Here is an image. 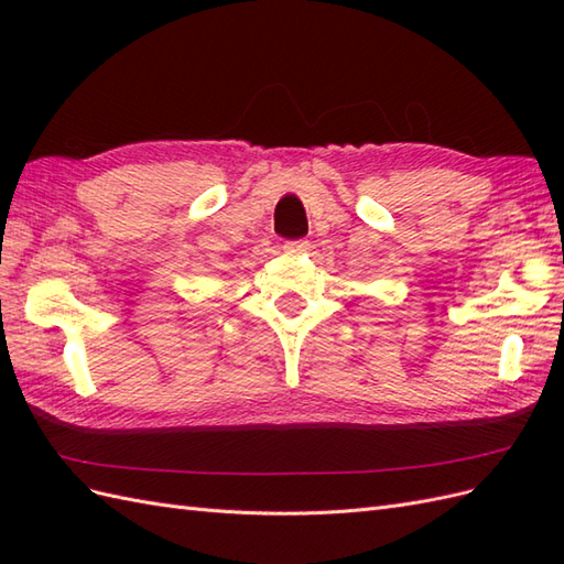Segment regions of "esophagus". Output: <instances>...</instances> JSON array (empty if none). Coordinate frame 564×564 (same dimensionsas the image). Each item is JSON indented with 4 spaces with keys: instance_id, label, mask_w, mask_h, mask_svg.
<instances>
[{
    "instance_id": "obj_1",
    "label": "esophagus",
    "mask_w": 564,
    "mask_h": 564,
    "mask_svg": "<svg viewBox=\"0 0 564 564\" xmlns=\"http://www.w3.org/2000/svg\"><path fill=\"white\" fill-rule=\"evenodd\" d=\"M307 249H310L307 239H291V242H283L285 254H305Z\"/></svg>"
}]
</instances>
